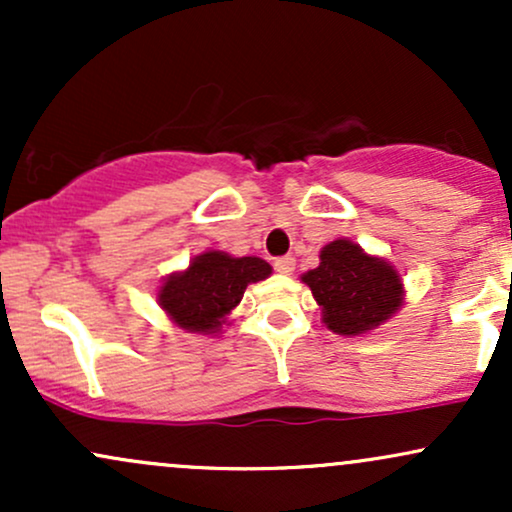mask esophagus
Returning a JSON list of instances; mask_svg holds the SVG:
<instances>
[{"label": "esophagus", "instance_id": "esophagus-1", "mask_svg": "<svg viewBox=\"0 0 512 512\" xmlns=\"http://www.w3.org/2000/svg\"><path fill=\"white\" fill-rule=\"evenodd\" d=\"M274 269L279 274H293V269H296V260H293L291 255L279 257V260H274Z\"/></svg>", "mask_w": 512, "mask_h": 512}]
</instances>
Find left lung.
<instances>
[{
    "instance_id": "8db88e82",
    "label": "left lung",
    "mask_w": 512,
    "mask_h": 512,
    "mask_svg": "<svg viewBox=\"0 0 512 512\" xmlns=\"http://www.w3.org/2000/svg\"><path fill=\"white\" fill-rule=\"evenodd\" d=\"M320 305L327 330L361 337L378 330L404 305V281L385 257L370 255L349 238L320 250V264L301 276Z\"/></svg>"
}]
</instances>
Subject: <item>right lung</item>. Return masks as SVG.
<instances>
[{"instance_id":"obj_1","label":"right lung","mask_w":512,"mask_h":512,"mask_svg":"<svg viewBox=\"0 0 512 512\" xmlns=\"http://www.w3.org/2000/svg\"><path fill=\"white\" fill-rule=\"evenodd\" d=\"M267 276H272V264L262 257L207 250L192 257L185 269L168 274L156 301L178 330L216 337L223 325H231L228 315L243 301L245 289Z\"/></svg>"}]
</instances>
